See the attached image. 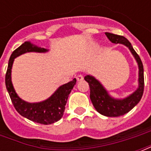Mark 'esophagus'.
Segmentation results:
<instances>
[{"label": "esophagus", "instance_id": "34e87169", "mask_svg": "<svg viewBox=\"0 0 151 151\" xmlns=\"http://www.w3.org/2000/svg\"><path fill=\"white\" fill-rule=\"evenodd\" d=\"M76 79H77V81H78V82H81V81L83 80V76L81 75V74H80V75H78L77 77H76Z\"/></svg>", "mask_w": 151, "mask_h": 151}]
</instances>
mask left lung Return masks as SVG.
I'll return each instance as SVG.
<instances>
[{
  "label": "left lung",
  "instance_id": "8db88e82",
  "mask_svg": "<svg viewBox=\"0 0 151 151\" xmlns=\"http://www.w3.org/2000/svg\"><path fill=\"white\" fill-rule=\"evenodd\" d=\"M108 40L113 43H121L127 47H129L130 52L137 62L138 65V87L133 94L129 95L124 99H115L111 97L106 91L100 82L93 76H85V79L88 82L90 86V98L92 104L95 107L99 113L104 115L105 116L116 117L123 116L127 112L131 111L136 106L142 97L144 91V69L142 60L140 59L137 53L133 49V46L126 38L106 32Z\"/></svg>",
  "mask_w": 151,
  "mask_h": 151
}]
</instances>
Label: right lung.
Masks as SVG:
<instances>
[{
	"instance_id": "right-lung-1",
	"label": "right lung",
	"mask_w": 151,
	"mask_h": 151,
	"mask_svg": "<svg viewBox=\"0 0 151 151\" xmlns=\"http://www.w3.org/2000/svg\"><path fill=\"white\" fill-rule=\"evenodd\" d=\"M48 50L35 45L31 42H25L15 49L10 56L5 74V86L15 109L22 116L41 124H50L61 119L65 109L67 99L76 84V78L60 86L49 98L39 103H28L22 100L15 92L11 81V69L16 57L26 52H46Z\"/></svg>"
}]
</instances>
